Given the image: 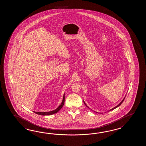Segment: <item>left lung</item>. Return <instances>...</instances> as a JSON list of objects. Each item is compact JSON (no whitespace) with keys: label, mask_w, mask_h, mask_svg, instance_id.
Instances as JSON below:
<instances>
[{"label":"left lung","mask_w":146,"mask_h":146,"mask_svg":"<svg viewBox=\"0 0 146 146\" xmlns=\"http://www.w3.org/2000/svg\"><path fill=\"white\" fill-rule=\"evenodd\" d=\"M125 98H124V99H123V100H122V101H121V102L119 103V104H118V105H117V106H115V107H114V108H112V109H110V110H109V111H112V110H114V109H116V108H118V106H120V105H121V103H122V102H123V101H124V99H125ZM84 104H85V106H87V107H88V108H89V109H90V108H89V107H88V106H87V104H86V103H85V102H84ZM96 113H98V112H96Z\"/></svg>","instance_id":"8db88e82"}]
</instances>
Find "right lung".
<instances>
[{
  "mask_svg": "<svg viewBox=\"0 0 146 146\" xmlns=\"http://www.w3.org/2000/svg\"><path fill=\"white\" fill-rule=\"evenodd\" d=\"M64 102H65V94H64V96H63L62 102L60 104V105L57 109H55V110H53V111H50V112H34H34L35 113L37 114H38V115H44H44H52V114H55V113H57L60 109L62 108V106H63L64 104Z\"/></svg>",
  "mask_w": 146,
  "mask_h": 146,
  "instance_id": "add662e5",
  "label": "right lung"
}]
</instances>
